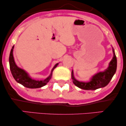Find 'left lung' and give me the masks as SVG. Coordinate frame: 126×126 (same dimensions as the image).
<instances>
[{
    "label": "left lung",
    "instance_id": "8db88e82",
    "mask_svg": "<svg viewBox=\"0 0 126 126\" xmlns=\"http://www.w3.org/2000/svg\"><path fill=\"white\" fill-rule=\"evenodd\" d=\"M113 57L109 63L108 68L104 72H100L94 75L89 82L79 81L75 79L73 76V72H72V79L76 86L85 90H95L100 88L106 87L112 78L116 70L117 60L114 49L112 48Z\"/></svg>",
    "mask_w": 126,
    "mask_h": 126
}]
</instances>
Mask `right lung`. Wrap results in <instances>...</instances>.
<instances>
[{
    "label": "right lung",
    "mask_w": 126,
    "mask_h": 126,
    "mask_svg": "<svg viewBox=\"0 0 126 126\" xmlns=\"http://www.w3.org/2000/svg\"><path fill=\"white\" fill-rule=\"evenodd\" d=\"M13 49L14 46L12 47L10 51V57H9V63H10V68L12 75L16 82L18 83L22 84L24 87L29 88H38L45 85L49 80H50L52 76V72L53 70L57 66L58 63H56L55 66L51 70L50 75L47 77L44 80H35L32 79L29 76L27 72H26L23 69H22L18 67L15 63L14 59L13 57Z\"/></svg>",
    "instance_id": "obj_1"
}]
</instances>
